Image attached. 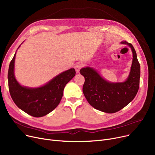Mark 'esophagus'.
I'll list each match as a JSON object with an SVG mask.
<instances>
[{
    "instance_id": "esophagus-1",
    "label": "esophagus",
    "mask_w": 155,
    "mask_h": 155,
    "mask_svg": "<svg viewBox=\"0 0 155 155\" xmlns=\"http://www.w3.org/2000/svg\"><path fill=\"white\" fill-rule=\"evenodd\" d=\"M83 66H84V64H83L82 63H81V62H78V63H77L75 64V69L76 71H77V73L79 72L80 70L83 67Z\"/></svg>"
}]
</instances>
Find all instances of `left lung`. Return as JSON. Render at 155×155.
Segmentation results:
<instances>
[{"instance_id": "1", "label": "left lung", "mask_w": 155, "mask_h": 155, "mask_svg": "<svg viewBox=\"0 0 155 155\" xmlns=\"http://www.w3.org/2000/svg\"><path fill=\"white\" fill-rule=\"evenodd\" d=\"M133 51V63L128 78L123 83H110L103 79L95 70L87 67L80 70L85 77L83 92L93 107L107 113H114L131 102L140 87V64L133 46L126 41Z\"/></svg>"}]
</instances>
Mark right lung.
I'll return each instance as SVG.
<instances>
[{"instance_id":"add662e5","label":"right lung","mask_w":155,"mask_h":155,"mask_svg":"<svg viewBox=\"0 0 155 155\" xmlns=\"http://www.w3.org/2000/svg\"><path fill=\"white\" fill-rule=\"evenodd\" d=\"M15 53L8 71L9 90L13 101L19 109L33 117L48 114L60 104L65 85L75 75V69L71 68L60 73L41 87L27 88L22 87L15 78Z\"/></svg>"}]
</instances>
